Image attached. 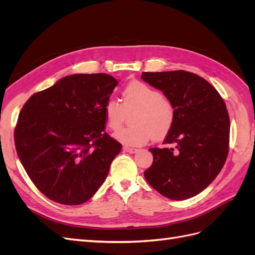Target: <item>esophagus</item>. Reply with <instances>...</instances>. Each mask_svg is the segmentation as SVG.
Here are the masks:
<instances>
[{
    "instance_id": "34e87169",
    "label": "esophagus",
    "mask_w": 255,
    "mask_h": 255,
    "mask_svg": "<svg viewBox=\"0 0 255 255\" xmlns=\"http://www.w3.org/2000/svg\"><path fill=\"white\" fill-rule=\"evenodd\" d=\"M123 150H125L128 153H135V152H137V149L129 148V146H123Z\"/></svg>"
}]
</instances>
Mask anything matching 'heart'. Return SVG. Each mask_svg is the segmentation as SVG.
<instances>
[{
	"label": "heart",
	"instance_id": "heart-1",
	"mask_svg": "<svg viewBox=\"0 0 255 255\" xmlns=\"http://www.w3.org/2000/svg\"><path fill=\"white\" fill-rule=\"evenodd\" d=\"M106 125L117 130L125 122L128 114L134 113L133 126L120 129L115 137L128 145H141L153 137L165 138L174 126L176 111L170 98L151 85L140 81L128 84L122 92V103L110 98L103 107Z\"/></svg>",
	"mask_w": 255,
	"mask_h": 255
}]
</instances>
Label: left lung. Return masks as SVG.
<instances>
[{"mask_svg":"<svg viewBox=\"0 0 255 255\" xmlns=\"http://www.w3.org/2000/svg\"><path fill=\"white\" fill-rule=\"evenodd\" d=\"M141 79L170 98L176 111L174 126L164 141L171 146L149 149L153 163L143 175L160 195L189 199L215 180L227 160L230 118L226 103L195 73L142 72Z\"/></svg>","mask_w":255,"mask_h":255,"instance_id":"8db88e82","label":"left lung"}]
</instances>
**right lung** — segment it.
I'll list each match as a JSON object with an SVG mask.
<instances>
[{"label":"right lung","mask_w":255,"mask_h":255,"mask_svg":"<svg viewBox=\"0 0 255 255\" xmlns=\"http://www.w3.org/2000/svg\"><path fill=\"white\" fill-rule=\"evenodd\" d=\"M118 81L105 73L73 74L38 91L14 128L22 166L40 192L79 205L105 181L122 145L105 132L103 107Z\"/></svg>","instance_id":"1"}]
</instances>
